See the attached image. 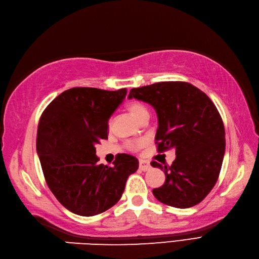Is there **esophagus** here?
Segmentation results:
<instances>
[{
	"mask_svg": "<svg viewBox=\"0 0 259 259\" xmlns=\"http://www.w3.org/2000/svg\"><path fill=\"white\" fill-rule=\"evenodd\" d=\"M139 167H140V169H141V170L145 171V170H149V169H150L151 165H150V163H149L148 161L142 160V158H141V160L139 161Z\"/></svg>",
	"mask_w": 259,
	"mask_h": 259,
	"instance_id": "34e87169",
	"label": "esophagus"
}]
</instances>
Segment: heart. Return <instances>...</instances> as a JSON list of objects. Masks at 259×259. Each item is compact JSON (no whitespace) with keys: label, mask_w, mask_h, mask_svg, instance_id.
Here are the masks:
<instances>
[{"label":"heart","mask_w":259,"mask_h":259,"mask_svg":"<svg viewBox=\"0 0 259 259\" xmlns=\"http://www.w3.org/2000/svg\"><path fill=\"white\" fill-rule=\"evenodd\" d=\"M125 108H127V110L129 111V114L139 122H140L144 117L149 116V109L147 108V106L142 104L141 102H138V101L129 102L127 105H125ZM143 144H144V141H142V140L131 141L128 143V148L132 151H136L138 149H140Z\"/></svg>","instance_id":"1"}]
</instances>
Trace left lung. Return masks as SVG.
I'll list each match as a JSON object with an SVG mask.
<instances>
[{
	"instance_id": "1",
	"label": "left lung",
	"mask_w": 259,
	"mask_h": 259,
	"mask_svg": "<svg viewBox=\"0 0 259 259\" xmlns=\"http://www.w3.org/2000/svg\"><path fill=\"white\" fill-rule=\"evenodd\" d=\"M128 98L150 104L156 111L157 151L175 149L170 166L151 162L165 173L163 186L153 189L158 201L175 208L201 202L220 174L225 131L214 104L187 82H160L132 89Z\"/></svg>"
}]
</instances>
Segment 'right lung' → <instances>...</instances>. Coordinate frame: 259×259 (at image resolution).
<instances>
[{
	"mask_svg": "<svg viewBox=\"0 0 259 259\" xmlns=\"http://www.w3.org/2000/svg\"><path fill=\"white\" fill-rule=\"evenodd\" d=\"M127 90L73 88L57 96L38 123L37 153L52 194L73 213H102L121 198L138 158L118 154L114 166L97 164L95 145L107 139L108 120Z\"/></svg>",
	"mask_w": 259,
	"mask_h": 259,
	"instance_id": "1",
	"label": "right lung"
}]
</instances>
